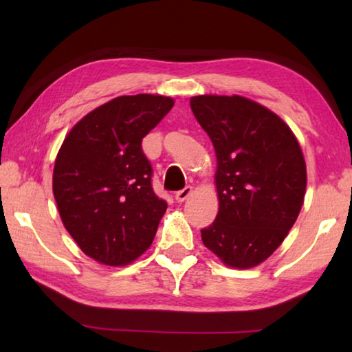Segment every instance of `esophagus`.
I'll return each mask as SVG.
<instances>
[{"label":"esophagus","mask_w":352,"mask_h":352,"mask_svg":"<svg viewBox=\"0 0 352 352\" xmlns=\"http://www.w3.org/2000/svg\"><path fill=\"white\" fill-rule=\"evenodd\" d=\"M190 194H192V188L190 186L183 188L182 190H178V192L175 194V200L178 201V204H182V201L186 200Z\"/></svg>","instance_id":"esophagus-1"}]
</instances>
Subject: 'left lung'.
Segmentation results:
<instances>
[{
	"instance_id": "left-lung-1",
	"label": "left lung",
	"mask_w": 352,
	"mask_h": 352,
	"mask_svg": "<svg viewBox=\"0 0 352 352\" xmlns=\"http://www.w3.org/2000/svg\"><path fill=\"white\" fill-rule=\"evenodd\" d=\"M190 110L217 157L219 212L201 241L223 264L250 269L281 245L301 211V147L281 118L237 94L194 96Z\"/></svg>"
}]
</instances>
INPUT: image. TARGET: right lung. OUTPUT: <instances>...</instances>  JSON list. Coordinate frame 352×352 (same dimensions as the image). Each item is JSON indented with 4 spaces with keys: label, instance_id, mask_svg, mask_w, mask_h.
I'll list each match as a JSON object with an SVG mask.
<instances>
[{
    "label": "right lung",
    "instance_id": "add662e5",
    "mask_svg": "<svg viewBox=\"0 0 352 352\" xmlns=\"http://www.w3.org/2000/svg\"><path fill=\"white\" fill-rule=\"evenodd\" d=\"M174 99L119 96L83 116L57 153L52 192L62 222L87 256L126 265L146 250L168 204L153 192L141 141Z\"/></svg>",
    "mask_w": 352,
    "mask_h": 352
}]
</instances>
